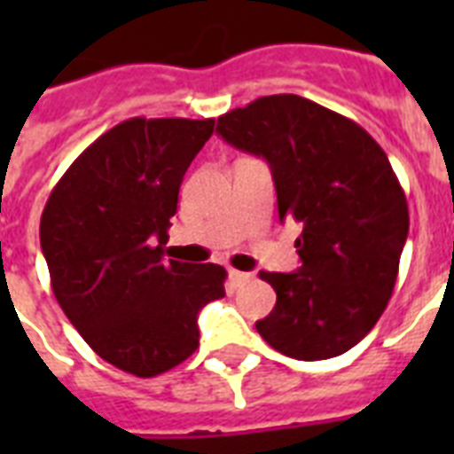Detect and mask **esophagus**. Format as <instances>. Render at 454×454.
<instances>
[{"label":"esophagus","mask_w":454,"mask_h":454,"mask_svg":"<svg viewBox=\"0 0 454 454\" xmlns=\"http://www.w3.org/2000/svg\"><path fill=\"white\" fill-rule=\"evenodd\" d=\"M228 276H231V280H233V285H242V283H247L249 278V273H242V270H235V269H231L228 270Z\"/></svg>","instance_id":"34e87169"}]
</instances>
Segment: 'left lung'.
Here are the masks:
<instances>
[{"label": "left lung", "mask_w": 454, "mask_h": 454, "mask_svg": "<svg viewBox=\"0 0 454 454\" xmlns=\"http://www.w3.org/2000/svg\"><path fill=\"white\" fill-rule=\"evenodd\" d=\"M216 134L269 162L278 216L299 226L301 266L259 273L278 301L256 332L290 358L341 356L387 309L408 240V200L387 153L353 120L294 94L231 110Z\"/></svg>", "instance_id": "left-lung-1"}]
</instances>
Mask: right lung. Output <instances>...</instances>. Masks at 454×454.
Returning a JSON list of instances; mask_svg holds the SVG:
<instances>
[{
	"instance_id": "obj_1",
	"label": "right lung",
	"mask_w": 454,
	"mask_h": 454,
	"mask_svg": "<svg viewBox=\"0 0 454 454\" xmlns=\"http://www.w3.org/2000/svg\"><path fill=\"white\" fill-rule=\"evenodd\" d=\"M212 131L214 120L120 122L70 164L42 212L60 309L103 360L137 377L184 363L200 344L198 313L226 294L223 266L162 262L184 174Z\"/></svg>"
}]
</instances>
